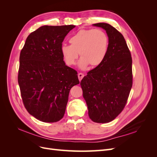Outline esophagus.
Here are the masks:
<instances>
[{
  "label": "esophagus",
  "mask_w": 157,
  "mask_h": 157,
  "mask_svg": "<svg viewBox=\"0 0 157 157\" xmlns=\"http://www.w3.org/2000/svg\"><path fill=\"white\" fill-rule=\"evenodd\" d=\"M84 75L83 73H80L78 74V77L79 81H80V80L82 79V78L84 77Z\"/></svg>",
  "instance_id": "obj_1"
}]
</instances>
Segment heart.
Masks as SVG:
<instances>
[{
  "label": "heart",
  "instance_id": "obj_1",
  "mask_svg": "<svg viewBox=\"0 0 157 157\" xmlns=\"http://www.w3.org/2000/svg\"><path fill=\"white\" fill-rule=\"evenodd\" d=\"M71 45L62 44L61 55L69 65L75 63L78 53L81 59L78 66L85 69L90 65L96 67L105 59L109 48V38L106 33L101 29H82L69 39Z\"/></svg>",
  "mask_w": 157,
  "mask_h": 157
}]
</instances>
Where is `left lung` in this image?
Returning <instances> with one entry per match:
<instances>
[{
  "label": "left lung",
  "instance_id": "1",
  "mask_svg": "<svg viewBox=\"0 0 157 157\" xmlns=\"http://www.w3.org/2000/svg\"><path fill=\"white\" fill-rule=\"evenodd\" d=\"M93 26L105 30L109 48L103 63L80 82L90 119L98 123L113 121L124 109L132 86V60L124 36L106 23Z\"/></svg>",
  "mask_w": 157,
  "mask_h": 157
}]
</instances>
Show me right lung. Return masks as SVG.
I'll return each mask as SVG.
<instances>
[{
	"mask_svg": "<svg viewBox=\"0 0 157 157\" xmlns=\"http://www.w3.org/2000/svg\"><path fill=\"white\" fill-rule=\"evenodd\" d=\"M75 25H43L27 36L20 56L18 84L30 115L44 122L64 116L71 88L79 84L77 71L65 65L60 48Z\"/></svg>",
	"mask_w": 157,
	"mask_h": 157,
	"instance_id": "right-lung-1",
	"label": "right lung"
}]
</instances>
